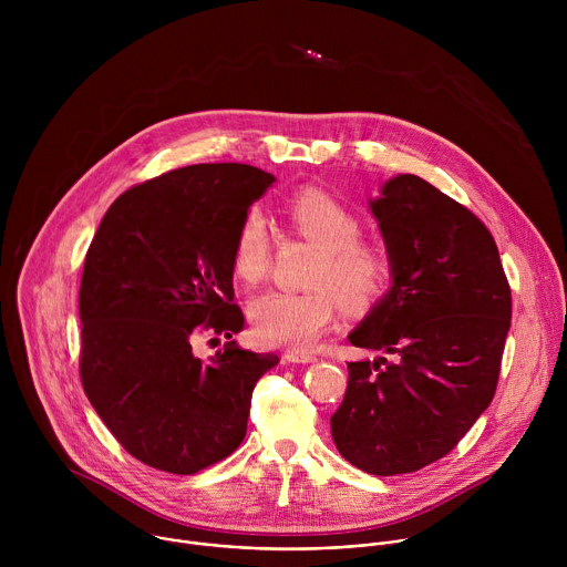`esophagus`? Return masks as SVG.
<instances>
[{
    "instance_id": "34e87169",
    "label": "esophagus",
    "mask_w": 567,
    "mask_h": 567,
    "mask_svg": "<svg viewBox=\"0 0 567 567\" xmlns=\"http://www.w3.org/2000/svg\"><path fill=\"white\" fill-rule=\"evenodd\" d=\"M285 359L291 363H311L316 359V354L309 350H287Z\"/></svg>"
}]
</instances>
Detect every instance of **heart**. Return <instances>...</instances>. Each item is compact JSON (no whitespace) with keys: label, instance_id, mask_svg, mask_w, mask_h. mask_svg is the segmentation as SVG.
<instances>
[{"label":"heart","instance_id":"heart-1","mask_svg":"<svg viewBox=\"0 0 567 567\" xmlns=\"http://www.w3.org/2000/svg\"><path fill=\"white\" fill-rule=\"evenodd\" d=\"M289 228L318 247L305 291H267L249 302L254 337L269 348H307L326 332L337 313L334 287L357 307L377 302L392 285L394 265L381 245L359 239L361 221L337 197L302 190L285 206ZM271 260V233L265 213L254 206L233 239V274L258 285Z\"/></svg>","mask_w":567,"mask_h":567}]
</instances>
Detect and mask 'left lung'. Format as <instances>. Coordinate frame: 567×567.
Wrapping results in <instances>:
<instances>
[{
	"mask_svg": "<svg viewBox=\"0 0 567 567\" xmlns=\"http://www.w3.org/2000/svg\"><path fill=\"white\" fill-rule=\"evenodd\" d=\"M368 206L394 278L348 339L383 357L348 363L332 440L365 473H413L492 403L512 291L487 226L422 177L383 182Z\"/></svg>",
	"mask_w": 567,
	"mask_h": 567,
	"instance_id": "obj_1",
	"label": "left lung"
}]
</instances>
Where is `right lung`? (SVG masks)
I'll use <instances>...</instances> for the list:
<instances>
[{
	"instance_id": "add662e5",
	"label": "right lung",
	"mask_w": 567,
	"mask_h": 567,
	"mask_svg": "<svg viewBox=\"0 0 567 567\" xmlns=\"http://www.w3.org/2000/svg\"><path fill=\"white\" fill-rule=\"evenodd\" d=\"M276 182L247 164H197L123 193L105 213L80 282V377L121 446L158 471L193 475L247 435L258 379L278 365L233 341V239ZM199 331L229 339L210 362Z\"/></svg>"
}]
</instances>
